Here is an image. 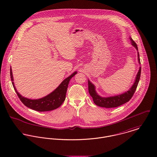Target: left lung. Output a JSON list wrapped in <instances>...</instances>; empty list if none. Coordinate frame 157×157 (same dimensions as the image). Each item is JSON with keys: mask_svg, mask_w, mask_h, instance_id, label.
I'll return each instance as SVG.
<instances>
[{"mask_svg": "<svg viewBox=\"0 0 157 157\" xmlns=\"http://www.w3.org/2000/svg\"><path fill=\"white\" fill-rule=\"evenodd\" d=\"M129 39L131 40L132 45L138 51V47L136 43L132 40V39L130 37ZM138 54V63L140 64V60L139 57V52H137ZM140 74H141V67L139 68L138 72L136 75L134 83L132 85V86L129 88V90L126 92H124L123 94H118L117 95L111 96V97H101L99 95L96 90L95 85L92 83L88 80V90L90 95L92 97L94 103L98 106L106 108H116L120 105H122L128 101L130 100V99L132 97L136 89V87L138 86L140 78Z\"/></svg>", "mask_w": 157, "mask_h": 157, "instance_id": "left-lung-1", "label": "left lung"}]
</instances>
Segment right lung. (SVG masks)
Wrapping results in <instances>:
<instances>
[{"label": "right lung", "instance_id": "add662e5", "mask_svg": "<svg viewBox=\"0 0 157 157\" xmlns=\"http://www.w3.org/2000/svg\"><path fill=\"white\" fill-rule=\"evenodd\" d=\"M77 73V72L75 71L71 75L66 78L56 90L44 97L39 99H30L23 97L17 92L13 82L14 79L11 67H10V76L12 84L21 101L26 107L39 112L52 111L58 108L62 105L66 98V94L69 82L71 78L73 77Z\"/></svg>", "mask_w": 157, "mask_h": 157}]
</instances>
